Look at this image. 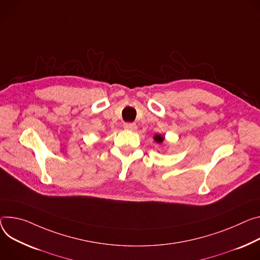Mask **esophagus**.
Here are the masks:
<instances>
[{
    "mask_svg": "<svg viewBox=\"0 0 260 260\" xmlns=\"http://www.w3.org/2000/svg\"><path fill=\"white\" fill-rule=\"evenodd\" d=\"M123 127H124L125 129H128V131H136V129H137L136 123H131V122L124 123V124H123Z\"/></svg>",
    "mask_w": 260,
    "mask_h": 260,
    "instance_id": "1",
    "label": "esophagus"
}]
</instances>
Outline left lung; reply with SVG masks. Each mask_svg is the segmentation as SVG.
Wrapping results in <instances>:
<instances>
[{"mask_svg": "<svg viewBox=\"0 0 260 260\" xmlns=\"http://www.w3.org/2000/svg\"><path fill=\"white\" fill-rule=\"evenodd\" d=\"M153 139H154V141H155L156 143H161L165 138H164V136H161V135H157V134H156V135L153 137Z\"/></svg>", "mask_w": 260, "mask_h": 260, "instance_id": "left-lung-1", "label": "left lung"}]
</instances>
